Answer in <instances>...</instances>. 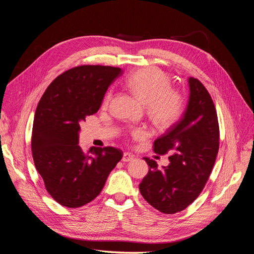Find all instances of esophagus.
I'll list each match as a JSON object with an SVG mask.
<instances>
[{
    "label": "esophagus",
    "instance_id": "1",
    "mask_svg": "<svg viewBox=\"0 0 254 254\" xmlns=\"http://www.w3.org/2000/svg\"><path fill=\"white\" fill-rule=\"evenodd\" d=\"M134 159V156L132 155V153L130 152H124V155H123V161L124 162H130V161H132Z\"/></svg>",
    "mask_w": 254,
    "mask_h": 254
}]
</instances>
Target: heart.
<instances>
[{"mask_svg": "<svg viewBox=\"0 0 254 254\" xmlns=\"http://www.w3.org/2000/svg\"><path fill=\"white\" fill-rule=\"evenodd\" d=\"M128 89L146 105V111L151 122L159 128L174 125L181 117L184 109L183 97L178 91L171 89V79L158 68L149 67L133 73L126 80ZM109 91L103 101L107 107L111 101ZM131 134L134 139H142L146 135L143 128H133Z\"/></svg>", "mask_w": 254, "mask_h": 254, "instance_id": "1", "label": "heart"}]
</instances>
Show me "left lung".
<instances>
[{
  "mask_svg": "<svg viewBox=\"0 0 254 254\" xmlns=\"http://www.w3.org/2000/svg\"><path fill=\"white\" fill-rule=\"evenodd\" d=\"M190 97L182 119L153 142L158 155L173 152L170 164L158 170L156 161L144 158L149 170L140 191L151 206L175 214L193 202L209 179L219 148V126L212 97L203 84L189 78Z\"/></svg>",
  "mask_w": 254,
  "mask_h": 254,
  "instance_id": "1",
  "label": "left lung"
}]
</instances>
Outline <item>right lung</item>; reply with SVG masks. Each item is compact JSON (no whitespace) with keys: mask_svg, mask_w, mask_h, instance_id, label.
<instances>
[{"mask_svg":"<svg viewBox=\"0 0 254 254\" xmlns=\"http://www.w3.org/2000/svg\"><path fill=\"white\" fill-rule=\"evenodd\" d=\"M122 68L80 65L65 71L45 90L37 106L32 151L35 166L49 194L64 206L79 207L95 199L123 157L114 147L83 152L80 125L101 108Z\"/></svg>","mask_w":254,"mask_h":254,"instance_id":"obj_1","label":"right lung"}]
</instances>
